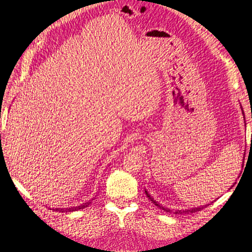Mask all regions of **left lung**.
I'll return each instance as SVG.
<instances>
[{"label":"left lung","instance_id":"left-lung-1","mask_svg":"<svg viewBox=\"0 0 252 252\" xmlns=\"http://www.w3.org/2000/svg\"><path fill=\"white\" fill-rule=\"evenodd\" d=\"M244 160H245V158H244ZM146 194L148 195V198L151 200V201L156 204L157 207H159L160 209H162V210H164L165 212H173L174 215H188V213H193V212H197V211H200L201 210V209H203L204 207H202V208H193V209H188V210H178V211H170V209H168V208H164V207H162V206H160V204H158L155 200H153L151 197H150V194H148V192L146 191Z\"/></svg>","mask_w":252,"mask_h":252}]
</instances>
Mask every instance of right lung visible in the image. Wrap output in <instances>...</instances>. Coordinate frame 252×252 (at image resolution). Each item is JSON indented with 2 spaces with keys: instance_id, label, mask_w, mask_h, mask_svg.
<instances>
[{
  "instance_id": "right-lung-1",
  "label": "right lung",
  "mask_w": 252,
  "mask_h": 252,
  "mask_svg": "<svg viewBox=\"0 0 252 252\" xmlns=\"http://www.w3.org/2000/svg\"><path fill=\"white\" fill-rule=\"evenodd\" d=\"M1 135V134H0ZM1 139V138H0ZM89 204H90V202H87V203H83V204H81V206H79V207H75V208H69V209H57V210H60V211H62V212H69V211H75V210H79V209H83V208H85V207H88Z\"/></svg>"
}]
</instances>
